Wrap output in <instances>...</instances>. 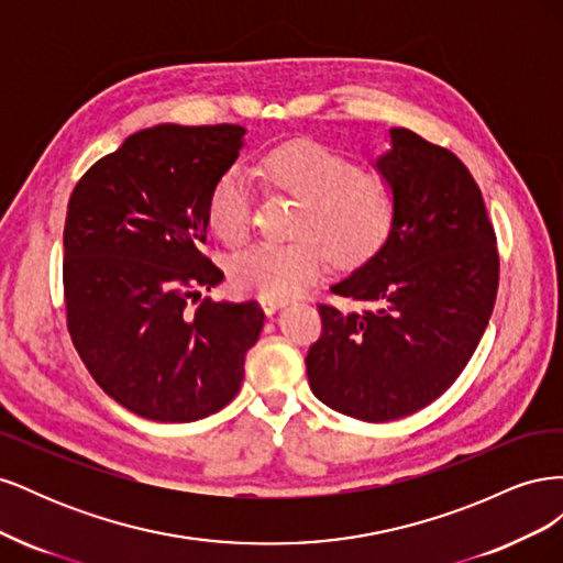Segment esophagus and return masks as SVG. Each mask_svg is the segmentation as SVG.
Returning <instances> with one entry per match:
<instances>
[{"label": "esophagus", "instance_id": "1", "mask_svg": "<svg viewBox=\"0 0 563 563\" xmlns=\"http://www.w3.org/2000/svg\"><path fill=\"white\" fill-rule=\"evenodd\" d=\"M261 305H263L265 314H267V317H272V314H275L277 310H282L286 302H284V300H272V298H261Z\"/></svg>", "mask_w": 563, "mask_h": 563}]
</instances>
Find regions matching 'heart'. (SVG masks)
<instances>
[{
  "label": "heart",
  "instance_id": "b5f03b06",
  "mask_svg": "<svg viewBox=\"0 0 563 563\" xmlns=\"http://www.w3.org/2000/svg\"><path fill=\"white\" fill-rule=\"evenodd\" d=\"M263 174L272 187L300 201L291 244L261 242L232 261V284L242 294L286 300L302 294L329 267L364 261L387 236L395 199L387 180L356 168L340 152L296 141L267 152ZM251 178L232 166L218 178L209 197V225L230 246L242 244L251 228Z\"/></svg>",
  "mask_w": 563,
  "mask_h": 563
}]
</instances>
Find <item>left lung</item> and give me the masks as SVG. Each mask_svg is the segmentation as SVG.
Wrapping results in <instances>:
<instances>
[{"label":"left lung","mask_w":563,"mask_h":563,"mask_svg":"<svg viewBox=\"0 0 563 563\" xmlns=\"http://www.w3.org/2000/svg\"><path fill=\"white\" fill-rule=\"evenodd\" d=\"M373 168L395 199L387 236L331 286L366 310L319 305L323 333L305 366L333 411L387 422L444 395L472 360L498 294V251L482 190L453 152L395 126Z\"/></svg>","instance_id":"obj_1"}]
</instances>
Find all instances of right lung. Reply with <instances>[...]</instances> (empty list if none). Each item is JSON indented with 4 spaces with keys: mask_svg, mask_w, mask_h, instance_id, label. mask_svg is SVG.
<instances>
[{
    "mask_svg": "<svg viewBox=\"0 0 563 563\" xmlns=\"http://www.w3.org/2000/svg\"><path fill=\"white\" fill-rule=\"evenodd\" d=\"M244 126L159 124L129 135L77 183L63 232L67 329L93 380L131 413L192 422L244 380L265 312L201 298L225 279L201 244L209 197Z\"/></svg>",
    "mask_w": 563,
    "mask_h": 563,
    "instance_id": "right-lung-1",
    "label": "right lung"
}]
</instances>
